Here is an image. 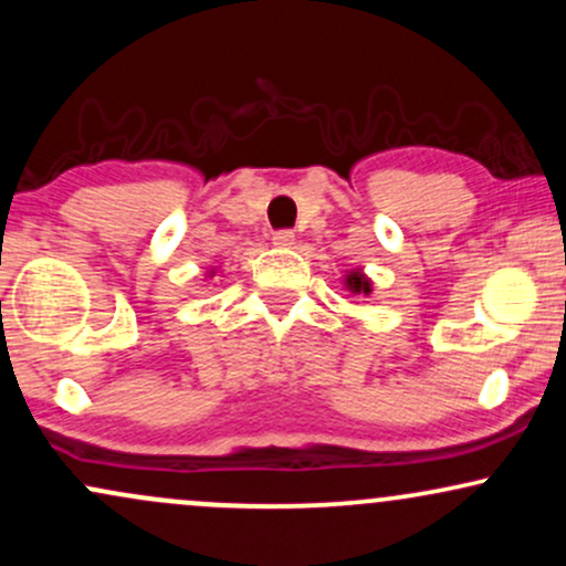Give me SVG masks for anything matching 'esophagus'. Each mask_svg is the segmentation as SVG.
<instances>
[{
	"label": "esophagus",
	"mask_w": 566,
	"mask_h": 566,
	"mask_svg": "<svg viewBox=\"0 0 566 566\" xmlns=\"http://www.w3.org/2000/svg\"><path fill=\"white\" fill-rule=\"evenodd\" d=\"M271 242H274L276 247H292V244H295V233H292V231H276L274 237H271Z\"/></svg>",
	"instance_id": "34e87169"
}]
</instances>
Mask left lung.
Listing matches in <instances>:
<instances>
[{
  "mask_svg": "<svg viewBox=\"0 0 566 566\" xmlns=\"http://www.w3.org/2000/svg\"><path fill=\"white\" fill-rule=\"evenodd\" d=\"M343 287H346L350 295H369V292H373V282H369V276L361 269H350L346 271V276H343Z\"/></svg>",
  "mask_w": 566,
  "mask_h": 566,
  "instance_id": "8db88e82",
  "label": "left lung"
}]
</instances>
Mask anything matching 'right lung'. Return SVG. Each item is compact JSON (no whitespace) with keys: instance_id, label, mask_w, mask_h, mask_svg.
Instances as JSON below:
<instances>
[{"instance_id":"add662e5","label":"right lung","mask_w":566,"mask_h":566,"mask_svg":"<svg viewBox=\"0 0 566 566\" xmlns=\"http://www.w3.org/2000/svg\"><path fill=\"white\" fill-rule=\"evenodd\" d=\"M210 276H216V269H212V271H210Z\"/></svg>"}]
</instances>
